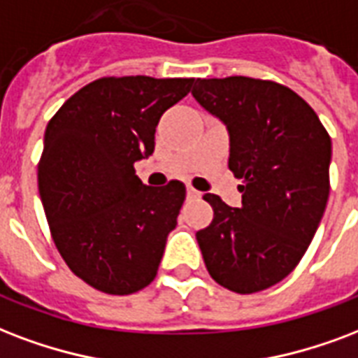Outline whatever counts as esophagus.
<instances>
[{
	"label": "esophagus",
	"instance_id": "34e87169",
	"mask_svg": "<svg viewBox=\"0 0 358 358\" xmlns=\"http://www.w3.org/2000/svg\"><path fill=\"white\" fill-rule=\"evenodd\" d=\"M187 197H189V199H199V197H201V191L193 189V187H187Z\"/></svg>",
	"mask_w": 358,
	"mask_h": 358
}]
</instances>
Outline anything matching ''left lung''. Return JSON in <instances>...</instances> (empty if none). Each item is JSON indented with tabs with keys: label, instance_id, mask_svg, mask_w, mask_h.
<instances>
[{
	"label": "left lung",
	"instance_id": "8db88e82",
	"mask_svg": "<svg viewBox=\"0 0 358 358\" xmlns=\"http://www.w3.org/2000/svg\"><path fill=\"white\" fill-rule=\"evenodd\" d=\"M193 97L229 133L242 206L204 195L214 220L197 242L210 276L250 294L282 282L306 253L329 201L331 136L293 90L248 76L197 78Z\"/></svg>",
	"mask_w": 358,
	"mask_h": 358
}]
</instances>
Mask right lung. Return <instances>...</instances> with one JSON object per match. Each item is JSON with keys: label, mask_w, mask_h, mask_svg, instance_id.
I'll list each match as a JSON object with an SVG mask.
<instances>
[{"label": "right lung", "mask_w": 358, "mask_h": 358, "mask_svg": "<svg viewBox=\"0 0 358 358\" xmlns=\"http://www.w3.org/2000/svg\"><path fill=\"white\" fill-rule=\"evenodd\" d=\"M191 86L193 78H99L46 125L39 193L52 238L76 276L103 293H136L157 274L185 185L150 187L135 163L154 154L159 118Z\"/></svg>", "instance_id": "add662e5"}]
</instances>
